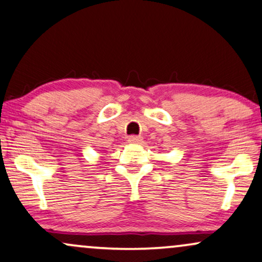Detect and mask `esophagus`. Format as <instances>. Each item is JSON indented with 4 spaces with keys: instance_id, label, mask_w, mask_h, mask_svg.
<instances>
[{
    "instance_id": "1",
    "label": "esophagus",
    "mask_w": 262,
    "mask_h": 262,
    "mask_svg": "<svg viewBox=\"0 0 262 262\" xmlns=\"http://www.w3.org/2000/svg\"><path fill=\"white\" fill-rule=\"evenodd\" d=\"M141 137H138V135H132V137L128 138L129 143H141Z\"/></svg>"
}]
</instances>
